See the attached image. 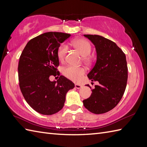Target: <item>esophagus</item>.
I'll list each match as a JSON object with an SVG mask.
<instances>
[{
    "mask_svg": "<svg viewBox=\"0 0 147 147\" xmlns=\"http://www.w3.org/2000/svg\"><path fill=\"white\" fill-rule=\"evenodd\" d=\"M74 86H75V88L77 89H80L81 88V87H82V86H81L80 84H78V83H76L75 85H74Z\"/></svg>",
    "mask_w": 147,
    "mask_h": 147,
    "instance_id": "obj_1",
    "label": "esophagus"
}]
</instances>
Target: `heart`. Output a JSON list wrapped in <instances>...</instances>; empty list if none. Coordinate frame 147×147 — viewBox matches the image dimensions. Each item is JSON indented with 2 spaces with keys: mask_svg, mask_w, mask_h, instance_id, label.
<instances>
[{
  "mask_svg": "<svg viewBox=\"0 0 147 147\" xmlns=\"http://www.w3.org/2000/svg\"><path fill=\"white\" fill-rule=\"evenodd\" d=\"M72 45L83 56L84 61L86 62L90 61L88 55L92 51V47L90 43L86 40L83 38H78L73 40ZM67 52V47L64 44H62L57 49V57L60 61H62L65 59V55ZM85 73V68L82 67H76L74 65H67L62 69V74L64 76L74 82H79L82 79V76Z\"/></svg>",
  "mask_w": 147,
  "mask_h": 147,
  "instance_id": "heart-1",
  "label": "heart"
}]
</instances>
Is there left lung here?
I'll return each mask as SVG.
<instances>
[{
  "mask_svg": "<svg viewBox=\"0 0 147 147\" xmlns=\"http://www.w3.org/2000/svg\"><path fill=\"white\" fill-rule=\"evenodd\" d=\"M84 36L95 45L96 53L95 64L87 76L92 82L97 81L99 85H95L90 97L83 101V105L93 114H104L118 104L125 91L127 80L126 55L110 40L96 35Z\"/></svg>",
  "mask_w": 147,
  "mask_h": 147,
  "instance_id": "1",
  "label": "left lung"
}]
</instances>
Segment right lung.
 Segmentation results:
<instances>
[{"instance_id":"add662e5","label":"right lung","mask_w":147,"mask_h":147,"mask_svg":"<svg viewBox=\"0 0 147 147\" xmlns=\"http://www.w3.org/2000/svg\"><path fill=\"white\" fill-rule=\"evenodd\" d=\"M70 36L61 32L43 33L30 40L21 53L18 68L20 90L30 107L41 114L61 111L67 92L74 88V84L63 76L57 82L49 79L58 75L57 49Z\"/></svg>"}]
</instances>
